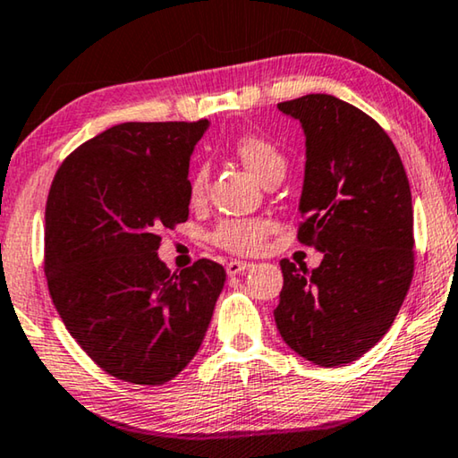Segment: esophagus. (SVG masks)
Wrapping results in <instances>:
<instances>
[{"label":"esophagus","instance_id":"34e87169","mask_svg":"<svg viewBox=\"0 0 458 458\" xmlns=\"http://www.w3.org/2000/svg\"><path fill=\"white\" fill-rule=\"evenodd\" d=\"M251 266H253L251 262H237V259H231V262H227V274L229 276H235V274L250 270Z\"/></svg>","mask_w":458,"mask_h":458}]
</instances>
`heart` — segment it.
<instances>
[{
    "instance_id": "b5f03b06",
    "label": "heart",
    "mask_w": 458,
    "mask_h": 458,
    "mask_svg": "<svg viewBox=\"0 0 458 458\" xmlns=\"http://www.w3.org/2000/svg\"><path fill=\"white\" fill-rule=\"evenodd\" d=\"M233 151L245 167L259 180H268L274 174H284L286 159L283 151L268 137L258 132H243L233 140ZM208 186V165L200 164L190 175V196L200 199ZM268 223L262 219H225L210 231V242L231 253H256L268 237Z\"/></svg>"
}]
</instances>
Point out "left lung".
<instances>
[{
    "mask_svg": "<svg viewBox=\"0 0 458 458\" xmlns=\"http://www.w3.org/2000/svg\"><path fill=\"white\" fill-rule=\"evenodd\" d=\"M307 137L297 239L323 251L311 272L280 259L274 319L283 340L319 367H344L389 332L413 278L410 182L375 118L327 94L280 102Z\"/></svg>",
    "mask_w": 458,
    "mask_h": 458,
    "instance_id": "8db88e82",
    "label": "left lung"
}]
</instances>
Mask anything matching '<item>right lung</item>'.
<instances>
[{
    "mask_svg": "<svg viewBox=\"0 0 458 458\" xmlns=\"http://www.w3.org/2000/svg\"><path fill=\"white\" fill-rule=\"evenodd\" d=\"M196 123H123L77 147L45 208V276L69 334L108 375L164 385L205 340L225 268L172 274L159 233L188 219Z\"/></svg>",
    "mask_w": 458,
    "mask_h": 458,
    "instance_id": "1",
    "label": "right lung"
}]
</instances>
